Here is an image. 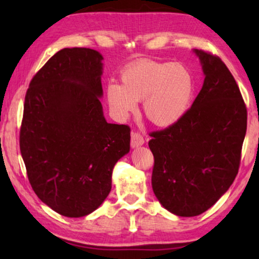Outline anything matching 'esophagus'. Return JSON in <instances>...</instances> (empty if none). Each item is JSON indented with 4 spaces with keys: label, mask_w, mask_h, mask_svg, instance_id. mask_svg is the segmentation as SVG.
<instances>
[{
    "label": "esophagus",
    "mask_w": 259,
    "mask_h": 259,
    "mask_svg": "<svg viewBox=\"0 0 259 259\" xmlns=\"http://www.w3.org/2000/svg\"><path fill=\"white\" fill-rule=\"evenodd\" d=\"M143 144H144V137L138 132L132 133V136H131V146H132L133 148L139 147Z\"/></svg>",
    "instance_id": "obj_1"
}]
</instances>
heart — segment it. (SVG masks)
Masks as SVG:
<instances>
[{
	"mask_svg": "<svg viewBox=\"0 0 259 259\" xmlns=\"http://www.w3.org/2000/svg\"><path fill=\"white\" fill-rule=\"evenodd\" d=\"M121 82L106 88L108 104L120 116L136 112L138 101L145 100L146 118L166 127L179 121L192 104L194 79L182 63L139 60L122 70Z\"/></svg>",
	"mask_w": 259,
	"mask_h": 259,
	"instance_id": "heart-1",
	"label": "heart"
}]
</instances>
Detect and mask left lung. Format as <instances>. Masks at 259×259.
Here are the masks:
<instances>
[{
	"mask_svg": "<svg viewBox=\"0 0 259 259\" xmlns=\"http://www.w3.org/2000/svg\"><path fill=\"white\" fill-rule=\"evenodd\" d=\"M203 87L179 121L150 133L152 187L166 210L194 217L208 210L238 173L247 111L239 87L221 58L198 51Z\"/></svg>",
	"mask_w": 259,
	"mask_h": 259,
	"instance_id": "left-lung-1",
	"label": "left lung"
}]
</instances>
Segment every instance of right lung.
Instances as JSON below:
<instances>
[{
	"mask_svg": "<svg viewBox=\"0 0 259 259\" xmlns=\"http://www.w3.org/2000/svg\"><path fill=\"white\" fill-rule=\"evenodd\" d=\"M102 55L59 51L35 74L23 106L20 150L36 196L65 217H83L112 189L116 161L130 152L131 128L106 121Z\"/></svg>",
	"mask_w": 259,
	"mask_h": 259,
	"instance_id": "add662e5",
	"label": "right lung"
}]
</instances>
